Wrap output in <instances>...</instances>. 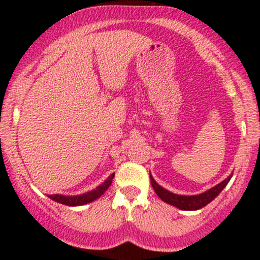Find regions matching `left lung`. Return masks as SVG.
<instances>
[{
	"mask_svg": "<svg viewBox=\"0 0 260 260\" xmlns=\"http://www.w3.org/2000/svg\"><path fill=\"white\" fill-rule=\"evenodd\" d=\"M151 182L152 186H153L154 191H156L157 196L161 199L164 203L169 204V205L175 206V208L180 209V210H185V211H193V210H199V209L204 208V206L208 205L209 203H211L215 198L220 193V191L225 187L228 181H222L221 183H219L215 187L210 188L206 192L201 193V195H196V196H181V195H175V193L169 192L165 188H162L161 186L157 185L154 182V180L151 177Z\"/></svg>",
	"mask_w": 260,
	"mask_h": 260,
	"instance_id": "left-lung-1",
	"label": "left lung"
}]
</instances>
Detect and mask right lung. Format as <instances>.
Returning <instances> with one entry per match:
<instances>
[{"mask_svg": "<svg viewBox=\"0 0 260 260\" xmlns=\"http://www.w3.org/2000/svg\"><path fill=\"white\" fill-rule=\"evenodd\" d=\"M113 179V175H111L109 180L104 183L103 186L98 188L96 191H93V192H89L86 195H81V196H74V198H68V196H62V195H51L49 196L52 201L55 203L62 204V205L67 206H80V205H85V204L91 203V201L96 200L98 198H101L102 195L104 193V191L108 188L109 183H111V180Z\"/></svg>", "mask_w": 260, "mask_h": 260, "instance_id": "right-lung-1", "label": "right lung"}]
</instances>
